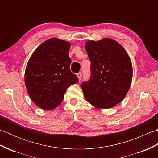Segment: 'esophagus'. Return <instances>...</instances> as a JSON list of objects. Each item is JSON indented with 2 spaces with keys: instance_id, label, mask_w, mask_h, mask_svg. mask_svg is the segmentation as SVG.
I'll return each mask as SVG.
<instances>
[{
  "instance_id": "obj_1",
  "label": "esophagus",
  "mask_w": 158,
  "mask_h": 158,
  "mask_svg": "<svg viewBox=\"0 0 158 158\" xmlns=\"http://www.w3.org/2000/svg\"><path fill=\"white\" fill-rule=\"evenodd\" d=\"M77 77H78V79H79V80L80 81V80L81 79V77H82V73H79L77 74Z\"/></svg>"
}]
</instances>
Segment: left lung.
Listing matches in <instances>:
<instances>
[{
  "mask_svg": "<svg viewBox=\"0 0 158 158\" xmlns=\"http://www.w3.org/2000/svg\"><path fill=\"white\" fill-rule=\"evenodd\" d=\"M85 48L92 75L81 85L85 100L98 109H110L125 98L132 80V62L118 42L110 38L88 41Z\"/></svg>",
  "mask_w": 158,
  "mask_h": 158,
  "instance_id": "obj_1",
  "label": "left lung"
}]
</instances>
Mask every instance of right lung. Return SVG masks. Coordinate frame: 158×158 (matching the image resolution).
Here are the masks:
<instances>
[{
    "instance_id": "obj_1",
    "label": "right lung",
    "mask_w": 158,
    "mask_h": 158,
    "mask_svg": "<svg viewBox=\"0 0 158 158\" xmlns=\"http://www.w3.org/2000/svg\"><path fill=\"white\" fill-rule=\"evenodd\" d=\"M71 43L51 38L32 53L26 67L24 81L30 98L39 108L56 109L69 86L79 81L70 69Z\"/></svg>"
}]
</instances>
